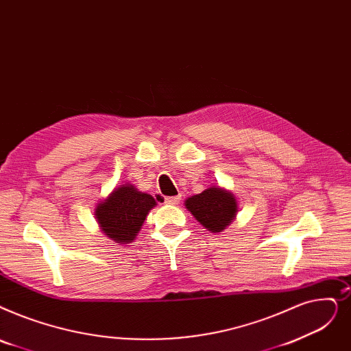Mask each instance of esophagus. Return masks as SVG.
<instances>
[{
  "instance_id": "1",
  "label": "esophagus",
  "mask_w": 351,
  "mask_h": 351,
  "mask_svg": "<svg viewBox=\"0 0 351 351\" xmlns=\"http://www.w3.org/2000/svg\"><path fill=\"white\" fill-rule=\"evenodd\" d=\"M180 201V196H167L165 197V204L167 205H176Z\"/></svg>"
}]
</instances>
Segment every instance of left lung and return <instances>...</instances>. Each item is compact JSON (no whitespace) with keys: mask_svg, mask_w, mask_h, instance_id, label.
I'll use <instances>...</instances> for the list:
<instances>
[{"mask_svg":"<svg viewBox=\"0 0 351 351\" xmlns=\"http://www.w3.org/2000/svg\"><path fill=\"white\" fill-rule=\"evenodd\" d=\"M192 215L206 230L221 232L235 218L237 201L231 192L221 188H208L202 193L193 195L185 202Z\"/></svg>","mask_w":351,"mask_h":351,"instance_id":"8db88e82","label":"left lung"}]
</instances>
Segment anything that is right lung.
Segmentation results:
<instances>
[{
    "mask_svg": "<svg viewBox=\"0 0 351 351\" xmlns=\"http://www.w3.org/2000/svg\"><path fill=\"white\" fill-rule=\"evenodd\" d=\"M155 205L154 196L142 193L132 185H123L99 204L96 218L109 238L117 243H129L138 235L146 215Z\"/></svg>",
    "mask_w": 351,
    "mask_h": 351,
    "instance_id": "1",
    "label": "right lung"
}]
</instances>
